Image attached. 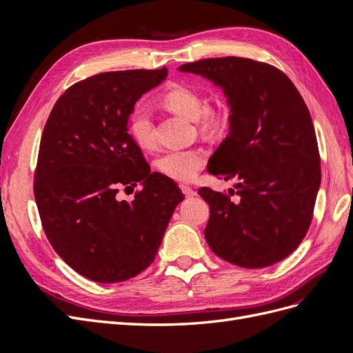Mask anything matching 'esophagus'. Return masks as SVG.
<instances>
[{
	"label": "esophagus",
	"mask_w": 353,
	"mask_h": 353,
	"mask_svg": "<svg viewBox=\"0 0 353 353\" xmlns=\"http://www.w3.org/2000/svg\"><path fill=\"white\" fill-rule=\"evenodd\" d=\"M179 187H181V191H183V193H184L187 197H193V196L197 194V191H196L193 187H190V185H187V184H181Z\"/></svg>",
	"instance_id": "1"
}]
</instances>
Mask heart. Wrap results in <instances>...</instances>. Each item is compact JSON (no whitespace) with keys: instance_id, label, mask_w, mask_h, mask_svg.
<instances>
[{"instance_id":"b5f03b06","label":"heart","mask_w":353,"mask_h":353,"mask_svg":"<svg viewBox=\"0 0 353 353\" xmlns=\"http://www.w3.org/2000/svg\"><path fill=\"white\" fill-rule=\"evenodd\" d=\"M162 101L165 108L176 114L196 119L203 132H216L223 130L230 121V109L225 104H205L201 94L187 87L175 85L168 90ZM128 131L134 141L143 148H152L156 143L154 123L150 109L145 104H137L128 116ZM206 162V154L200 148H184V150H169L160 154L156 166L160 174L176 181H188L193 178Z\"/></svg>"}]
</instances>
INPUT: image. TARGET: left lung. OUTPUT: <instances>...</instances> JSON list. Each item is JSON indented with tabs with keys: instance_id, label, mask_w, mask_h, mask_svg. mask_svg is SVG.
Instances as JSON below:
<instances>
[{
	"instance_id": "obj_1",
	"label": "left lung",
	"mask_w": 353,
	"mask_h": 353,
	"mask_svg": "<svg viewBox=\"0 0 353 353\" xmlns=\"http://www.w3.org/2000/svg\"><path fill=\"white\" fill-rule=\"evenodd\" d=\"M179 70L219 85L231 105L230 134L208 169L240 183L230 196L199 190L210 208L209 248L243 268L285 259L306 236L321 183L316 135L301 92L280 69L252 59H205Z\"/></svg>"
}]
</instances>
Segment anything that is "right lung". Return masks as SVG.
<instances>
[{
  "mask_svg": "<svg viewBox=\"0 0 353 353\" xmlns=\"http://www.w3.org/2000/svg\"><path fill=\"white\" fill-rule=\"evenodd\" d=\"M168 69L121 70L73 83L41 137L34 193L46 236L60 258L95 283H121L154 261L178 203L172 179L150 172L128 134V116ZM141 182L134 201L121 186Z\"/></svg>",
  "mask_w": 353,
  "mask_h": 353,
  "instance_id": "1",
  "label": "right lung"
}]
</instances>
